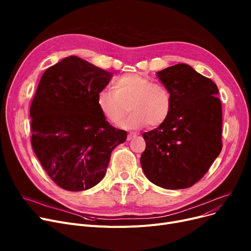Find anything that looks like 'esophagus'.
I'll use <instances>...</instances> for the list:
<instances>
[{
  "mask_svg": "<svg viewBox=\"0 0 251 251\" xmlns=\"http://www.w3.org/2000/svg\"><path fill=\"white\" fill-rule=\"evenodd\" d=\"M135 136H136V133L130 132V133H128V135H127V140H131L132 138H134Z\"/></svg>",
  "mask_w": 251,
  "mask_h": 251,
  "instance_id": "obj_1",
  "label": "esophagus"
}]
</instances>
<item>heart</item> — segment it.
<instances>
[{"label": "heart", "mask_w": 251, "mask_h": 251, "mask_svg": "<svg viewBox=\"0 0 251 251\" xmlns=\"http://www.w3.org/2000/svg\"><path fill=\"white\" fill-rule=\"evenodd\" d=\"M97 107L105 120L125 129H140L148 125L153 129L162 126L173 109V99L162 83L137 73H128L113 81V90L103 88L97 95Z\"/></svg>", "instance_id": "b5f03b06"}]
</instances>
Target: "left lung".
Listing matches in <instances>:
<instances>
[{
  "instance_id": "1",
  "label": "left lung",
  "mask_w": 251,
  "mask_h": 251,
  "mask_svg": "<svg viewBox=\"0 0 251 251\" xmlns=\"http://www.w3.org/2000/svg\"><path fill=\"white\" fill-rule=\"evenodd\" d=\"M156 76L172 95L173 109L162 126L142 134L147 147L141 167L156 186L188 188L205 175L223 148L219 89L186 64Z\"/></svg>"
}]
</instances>
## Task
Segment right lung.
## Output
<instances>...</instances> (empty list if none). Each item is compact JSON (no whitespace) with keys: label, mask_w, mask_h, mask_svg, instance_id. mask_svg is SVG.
I'll return each instance as SVG.
<instances>
[{"label":"right lung","mask_w":251,"mask_h":251,"mask_svg":"<svg viewBox=\"0 0 251 251\" xmlns=\"http://www.w3.org/2000/svg\"><path fill=\"white\" fill-rule=\"evenodd\" d=\"M112 77L70 56L39 80L29 112L31 146L47 174L65 190L96 186L107 173L112 151L127 138L97 107V95Z\"/></svg>","instance_id":"1"}]
</instances>
